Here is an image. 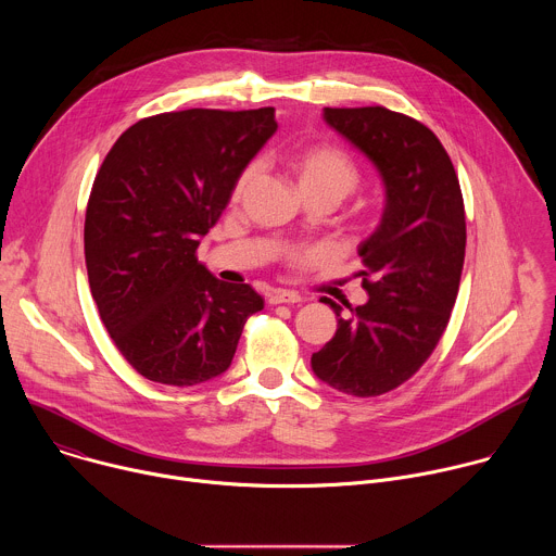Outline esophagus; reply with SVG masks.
I'll list each match as a JSON object with an SVG mask.
<instances>
[{"label":"esophagus","mask_w":556,"mask_h":556,"mask_svg":"<svg viewBox=\"0 0 556 556\" xmlns=\"http://www.w3.org/2000/svg\"><path fill=\"white\" fill-rule=\"evenodd\" d=\"M299 301H301V296H299L296 292H292V290H273V292L268 294V303H270V305H279V303L294 305V303H299Z\"/></svg>","instance_id":"34e87169"}]
</instances>
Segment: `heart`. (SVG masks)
<instances>
[{"label": "heart", "instance_id": "1", "mask_svg": "<svg viewBox=\"0 0 556 556\" xmlns=\"http://www.w3.org/2000/svg\"><path fill=\"white\" fill-rule=\"evenodd\" d=\"M288 167L296 178V185L305 198L316 195H337L343 200L348 193L356 189L361 182V169L354 163V157L334 142H309L288 153ZM260 174V163H249L240 174H237L230 200L240 202L251 185L255 182ZM316 251H299L294 253V260H314Z\"/></svg>", "mask_w": 556, "mask_h": 556}]
</instances>
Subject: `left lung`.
Listing matches in <instances>:
<instances>
[{
  "instance_id": "8db88e82",
  "label": "left lung",
  "mask_w": 556,
  "mask_h": 556,
  "mask_svg": "<svg viewBox=\"0 0 556 556\" xmlns=\"http://www.w3.org/2000/svg\"><path fill=\"white\" fill-rule=\"evenodd\" d=\"M330 127L382 176L387 204L358 247L369 301L341 307L337 334L312 369L337 391L374 399L407 382L440 343L457 299L466 251L464 198L451 157L420 121L382 105L326 108Z\"/></svg>"
}]
</instances>
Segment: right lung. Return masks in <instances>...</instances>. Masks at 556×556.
I'll list each match as a JSON object with an SVG mask.
<instances>
[{
    "instance_id": "right-lung-1",
    "label": "right lung",
    "mask_w": 556,
    "mask_h": 556,
    "mask_svg": "<svg viewBox=\"0 0 556 556\" xmlns=\"http://www.w3.org/2000/svg\"><path fill=\"white\" fill-rule=\"evenodd\" d=\"M275 108L182 110L121 134L86 211V266L101 321L147 380L189 387L228 369L264 299L198 262L232 182L275 134Z\"/></svg>"
}]
</instances>
